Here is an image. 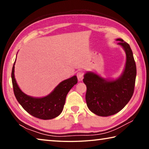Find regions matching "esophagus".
I'll return each instance as SVG.
<instances>
[{
    "mask_svg": "<svg viewBox=\"0 0 149 149\" xmlns=\"http://www.w3.org/2000/svg\"><path fill=\"white\" fill-rule=\"evenodd\" d=\"M84 74L82 71H79V72H78L77 73V79H78V80L79 81H81L83 79H84Z\"/></svg>",
    "mask_w": 149,
    "mask_h": 149,
    "instance_id": "1",
    "label": "esophagus"
}]
</instances>
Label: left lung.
I'll list each match as a JSON object with an SVG mask.
<instances>
[{
  "label": "left lung",
  "mask_w": 149,
  "mask_h": 149,
  "mask_svg": "<svg viewBox=\"0 0 149 149\" xmlns=\"http://www.w3.org/2000/svg\"><path fill=\"white\" fill-rule=\"evenodd\" d=\"M116 41L126 55L125 68L120 76L107 79L93 72L84 74L87 107L99 116H108L120 112L130 101L134 91L137 70L133 52L130 45L123 39L119 38Z\"/></svg>",
  "instance_id": "obj_1"
}]
</instances>
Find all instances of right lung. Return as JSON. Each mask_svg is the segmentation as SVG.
I'll return each instance as SVG.
<instances>
[{"instance_id":"1","label":"right lung","mask_w":149,"mask_h":149,"mask_svg":"<svg viewBox=\"0 0 149 149\" xmlns=\"http://www.w3.org/2000/svg\"><path fill=\"white\" fill-rule=\"evenodd\" d=\"M16 60L12 67L11 76L14 93L18 102L29 114L39 119L51 120L58 116L64 108L67 94L77 84L76 75L60 82L50 94L45 97H31L20 89L15 79L14 65Z\"/></svg>"}]
</instances>
